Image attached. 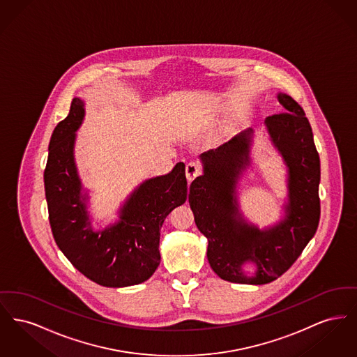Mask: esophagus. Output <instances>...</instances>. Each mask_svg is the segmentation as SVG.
I'll return each mask as SVG.
<instances>
[{"mask_svg": "<svg viewBox=\"0 0 357 357\" xmlns=\"http://www.w3.org/2000/svg\"><path fill=\"white\" fill-rule=\"evenodd\" d=\"M201 171H202V167H201V165H199L198 162H190V163H187V181H188V182L194 181L198 175H201Z\"/></svg>", "mask_w": 357, "mask_h": 357, "instance_id": "34e87169", "label": "esophagus"}]
</instances>
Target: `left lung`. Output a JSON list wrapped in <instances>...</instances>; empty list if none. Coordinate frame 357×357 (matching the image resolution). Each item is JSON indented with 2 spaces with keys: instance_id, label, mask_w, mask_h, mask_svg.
<instances>
[{
  "instance_id": "obj_1",
  "label": "left lung",
  "mask_w": 357,
  "mask_h": 357,
  "mask_svg": "<svg viewBox=\"0 0 357 357\" xmlns=\"http://www.w3.org/2000/svg\"><path fill=\"white\" fill-rule=\"evenodd\" d=\"M285 112L265 119L273 144L288 167L289 202L285 218L259 230L242 218L237 202V182L250 165L253 130L249 128L201 155L204 175L190 185L188 202L199 231L207 238V259L222 280L264 285L288 271L316 234L320 221V156L301 105L278 93ZM253 261L255 275L246 276L241 265Z\"/></svg>"
}]
</instances>
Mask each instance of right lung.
Masks as SVG:
<instances>
[{"label": "right lung", "instance_id": "1", "mask_svg": "<svg viewBox=\"0 0 357 357\" xmlns=\"http://www.w3.org/2000/svg\"><path fill=\"white\" fill-rule=\"evenodd\" d=\"M83 119L84 102L75 98L68 116L52 134L44 171L52 234L70 264L91 281L107 288L142 284L159 266L163 222L186 202L185 163L143 182L121 207L119 222L95 231L73 158L76 131Z\"/></svg>", "mask_w": 357, "mask_h": 357}]
</instances>
